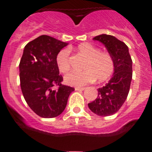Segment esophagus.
Segmentation results:
<instances>
[{
	"instance_id": "esophagus-1",
	"label": "esophagus",
	"mask_w": 152,
	"mask_h": 152,
	"mask_svg": "<svg viewBox=\"0 0 152 152\" xmlns=\"http://www.w3.org/2000/svg\"><path fill=\"white\" fill-rule=\"evenodd\" d=\"M85 89L84 88H79V87H77V88H75V91H84Z\"/></svg>"
}]
</instances>
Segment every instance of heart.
Instances as JSON below:
<instances>
[{
  "label": "heart",
  "instance_id": "heart-1",
  "mask_svg": "<svg viewBox=\"0 0 152 152\" xmlns=\"http://www.w3.org/2000/svg\"><path fill=\"white\" fill-rule=\"evenodd\" d=\"M75 52L84 58L81 72H73L64 77L68 85L83 86L95 81L104 82L109 80L115 71L113 58L109 52H100L97 48L88 42H83L75 48ZM56 64L61 73L65 74L70 70L69 50L63 49L56 56Z\"/></svg>",
  "mask_w": 152,
  "mask_h": 152
}]
</instances>
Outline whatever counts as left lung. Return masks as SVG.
Here are the masks:
<instances>
[{
    "label": "left lung",
    "mask_w": 152,
    "mask_h": 152,
    "mask_svg": "<svg viewBox=\"0 0 152 152\" xmlns=\"http://www.w3.org/2000/svg\"><path fill=\"white\" fill-rule=\"evenodd\" d=\"M93 39L105 45L113 58L115 71L110 81L97 89V98L88 103V107L98 116H111L121 108L128 96L132 78V61L128 46L116 37L102 34Z\"/></svg>",
    "instance_id": "8db88e82"
}]
</instances>
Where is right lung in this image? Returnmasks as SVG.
Segmentation results:
<instances>
[{
    "label": "right lung",
    "instance_id": "add662e5",
    "mask_svg": "<svg viewBox=\"0 0 152 152\" xmlns=\"http://www.w3.org/2000/svg\"><path fill=\"white\" fill-rule=\"evenodd\" d=\"M68 43L49 36H39L24 48L19 64L24 99L36 114L53 118L64 111L75 88L61 84L63 77L56 64V56ZM57 86L58 89L54 90Z\"/></svg>",
    "mask_w": 152,
    "mask_h": 152
}]
</instances>
